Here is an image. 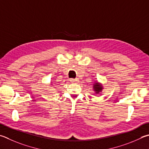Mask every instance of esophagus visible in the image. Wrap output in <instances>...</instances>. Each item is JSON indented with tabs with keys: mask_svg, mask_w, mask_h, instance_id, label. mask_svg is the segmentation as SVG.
<instances>
[{
	"mask_svg": "<svg viewBox=\"0 0 149 149\" xmlns=\"http://www.w3.org/2000/svg\"><path fill=\"white\" fill-rule=\"evenodd\" d=\"M78 81L79 80H78L77 79H70V81L71 83H77Z\"/></svg>",
	"mask_w": 149,
	"mask_h": 149,
	"instance_id": "34e87169",
	"label": "esophagus"
}]
</instances>
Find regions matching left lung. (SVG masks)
<instances>
[{
	"instance_id": "obj_1",
	"label": "left lung",
	"mask_w": 149,
	"mask_h": 149,
	"mask_svg": "<svg viewBox=\"0 0 149 149\" xmlns=\"http://www.w3.org/2000/svg\"><path fill=\"white\" fill-rule=\"evenodd\" d=\"M93 91L95 92V93L96 94H99L101 93H102L103 89H104V86H103L102 84L101 83L98 82V81H95L93 83Z\"/></svg>"
}]
</instances>
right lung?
I'll return each instance as SVG.
<instances>
[{"mask_svg": "<svg viewBox=\"0 0 149 149\" xmlns=\"http://www.w3.org/2000/svg\"><path fill=\"white\" fill-rule=\"evenodd\" d=\"M51 85H52V83H51Z\"/></svg>", "mask_w": 149, "mask_h": 149, "instance_id": "add662e5", "label": "right lung"}]
</instances>
